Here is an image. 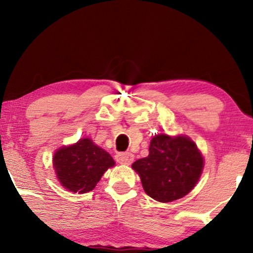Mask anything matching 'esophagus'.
<instances>
[{"label": "esophagus", "mask_w": 253, "mask_h": 253, "mask_svg": "<svg viewBox=\"0 0 253 253\" xmlns=\"http://www.w3.org/2000/svg\"><path fill=\"white\" fill-rule=\"evenodd\" d=\"M133 154L132 153H129V152H121V153H117L115 155V160L119 162L121 165H131L133 161Z\"/></svg>", "instance_id": "obj_1"}]
</instances>
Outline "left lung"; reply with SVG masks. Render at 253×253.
<instances>
[{
    "label": "left lung",
    "mask_w": 253,
    "mask_h": 253,
    "mask_svg": "<svg viewBox=\"0 0 253 253\" xmlns=\"http://www.w3.org/2000/svg\"><path fill=\"white\" fill-rule=\"evenodd\" d=\"M132 168L151 198L169 203L195 188L202 175L204 159L189 137L161 133L152 138L148 157L133 162Z\"/></svg>",
    "instance_id": "left-lung-1"
}]
</instances>
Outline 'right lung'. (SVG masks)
I'll return each instance as SVG.
<instances>
[{
	"label": "right lung",
	"instance_id": "add662e5",
	"mask_svg": "<svg viewBox=\"0 0 253 253\" xmlns=\"http://www.w3.org/2000/svg\"><path fill=\"white\" fill-rule=\"evenodd\" d=\"M53 165L58 181L65 189L75 193H86L95 188L101 176L115 165V161L92 139L83 138L55 152Z\"/></svg>",
	"mask_w": 253,
	"mask_h": 253
}]
</instances>
